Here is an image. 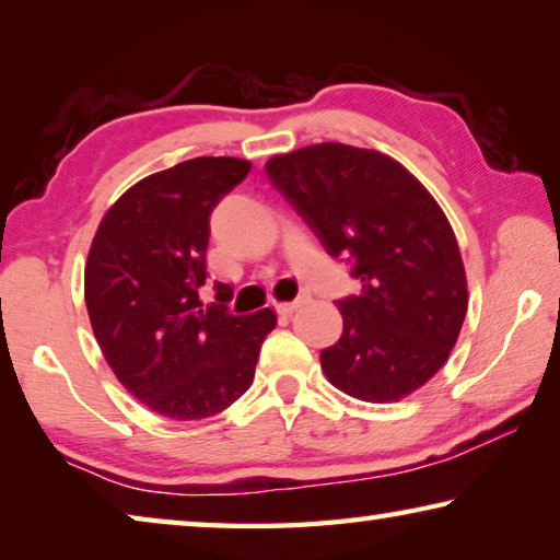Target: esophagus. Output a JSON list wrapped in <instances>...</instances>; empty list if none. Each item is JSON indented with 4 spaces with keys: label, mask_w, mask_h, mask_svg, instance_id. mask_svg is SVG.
<instances>
[{
    "label": "esophagus",
    "mask_w": 560,
    "mask_h": 560,
    "mask_svg": "<svg viewBox=\"0 0 560 560\" xmlns=\"http://www.w3.org/2000/svg\"><path fill=\"white\" fill-rule=\"evenodd\" d=\"M306 301H308V296H299L296 301H281V303H277V311H279V314H283V316H289L299 306H303V303H306Z\"/></svg>",
    "instance_id": "obj_1"
}]
</instances>
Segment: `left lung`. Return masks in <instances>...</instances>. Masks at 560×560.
<instances>
[{
	"label": "left lung",
	"mask_w": 560,
	"mask_h": 560,
	"mask_svg": "<svg viewBox=\"0 0 560 560\" xmlns=\"http://www.w3.org/2000/svg\"><path fill=\"white\" fill-rule=\"evenodd\" d=\"M271 185L330 257H350L360 296L338 301L343 334L320 350L330 385L397 402L447 363L467 316L452 224L410 170L377 150L318 143L267 163Z\"/></svg>",
	"instance_id": "left-lung-1"
}]
</instances>
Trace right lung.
Segmentation results:
<instances>
[{"instance_id":"1","label":"right lung","mask_w":560,"mask_h":560,"mask_svg":"<svg viewBox=\"0 0 560 560\" xmlns=\"http://www.w3.org/2000/svg\"><path fill=\"white\" fill-rule=\"evenodd\" d=\"M240 158H192L126 189L93 236L83 293L120 385L170 420H202L249 390L277 314L232 316L230 283L202 303L210 214L249 175Z\"/></svg>"}]
</instances>
